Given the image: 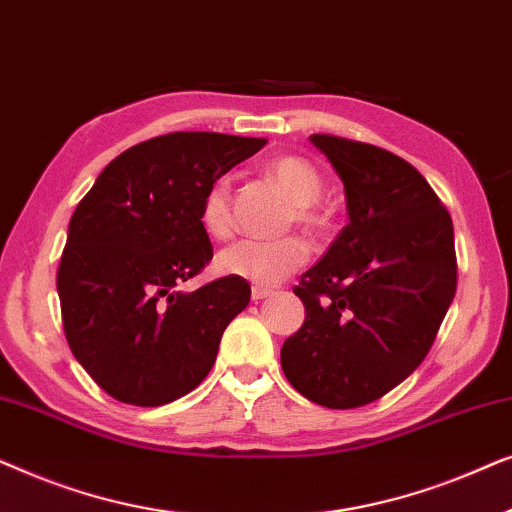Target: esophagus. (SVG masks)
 <instances>
[{"instance_id":"1","label":"esophagus","mask_w":512,"mask_h":512,"mask_svg":"<svg viewBox=\"0 0 512 512\" xmlns=\"http://www.w3.org/2000/svg\"><path fill=\"white\" fill-rule=\"evenodd\" d=\"M270 293H272V289H268V286H254V289H251V298L263 300V298H268Z\"/></svg>"}]
</instances>
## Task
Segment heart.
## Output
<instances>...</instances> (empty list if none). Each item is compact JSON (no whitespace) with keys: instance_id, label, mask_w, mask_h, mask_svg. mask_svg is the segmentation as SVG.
<instances>
[{"instance_id":"obj_1","label":"heart","mask_w":512,"mask_h":512,"mask_svg":"<svg viewBox=\"0 0 512 512\" xmlns=\"http://www.w3.org/2000/svg\"><path fill=\"white\" fill-rule=\"evenodd\" d=\"M268 172L275 177L293 202L291 221L303 226L307 233H321L326 228V216L317 207V198L324 188L321 172L303 156H277L270 160ZM200 223L216 240H226L233 233V195L230 181L216 179L207 188L200 205ZM307 256V244L298 237H279V240H240L223 249L216 258V268L223 275L247 279L258 286L279 284L282 279L303 268Z\"/></svg>"}]
</instances>
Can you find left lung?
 <instances>
[{
  "instance_id": "obj_1",
  "label": "left lung",
  "mask_w": 512,
  "mask_h": 512,
  "mask_svg": "<svg viewBox=\"0 0 512 512\" xmlns=\"http://www.w3.org/2000/svg\"><path fill=\"white\" fill-rule=\"evenodd\" d=\"M347 195L349 223L293 293L305 324L286 338L291 387L324 408H361L401 384L436 340L457 291L450 212L396 153L312 135Z\"/></svg>"
}]
</instances>
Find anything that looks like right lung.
I'll return each instance as SVG.
<instances>
[{
  "instance_id": "add662e5",
  "label": "right lung",
  "mask_w": 512,
  "mask_h": 512,
  "mask_svg": "<svg viewBox=\"0 0 512 512\" xmlns=\"http://www.w3.org/2000/svg\"><path fill=\"white\" fill-rule=\"evenodd\" d=\"M263 146L219 132L146 139L111 160L76 207L58 268L62 328L76 361L116 401L172 403L212 370L251 286L240 277L193 293L177 286L214 256L200 223L207 188Z\"/></svg>"
}]
</instances>
